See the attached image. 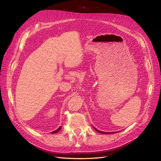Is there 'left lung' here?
Masks as SVG:
<instances>
[{
    "instance_id": "8db88e82",
    "label": "left lung",
    "mask_w": 161,
    "mask_h": 161,
    "mask_svg": "<svg viewBox=\"0 0 161 161\" xmlns=\"http://www.w3.org/2000/svg\"><path fill=\"white\" fill-rule=\"evenodd\" d=\"M94 128V129L96 130V131H97L98 132H99V133H102V134H111L110 132H102V131H100V130H97L95 127H93ZM112 133H113V132H112Z\"/></svg>"
}]
</instances>
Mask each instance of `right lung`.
Masks as SVG:
<instances>
[{"label":"right lung","instance_id":"right-lung-1","mask_svg":"<svg viewBox=\"0 0 161 161\" xmlns=\"http://www.w3.org/2000/svg\"><path fill=\"white\" fill-rule=\"evenodd\" d=\"M61 129V126H60V127H59V128H58L57 130H55V131L52 132V134H54V133H57V132H58L59 130H60Z\"/></svg>","mask_w":161,"mask_h":161}]
</instances>
